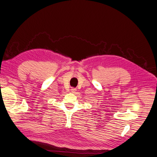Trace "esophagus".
Masks as SVG:
<instances>
[{
    "label": "esophagus",
    "mask_w": 157,
    "mask_h": 157,
    "mask_svg": "<svg viewBox=\"0 0 157 157\" xmlns=\"http://www.w3.org/2000/svg\"><path fill=\"white\" fill-rule=\"evenodd\" d=\"M76 89H75V88H72V89H71V93H75V92H76Z\"/></svg>",
    "instance_id": "obj_1"
}]
</instances>
